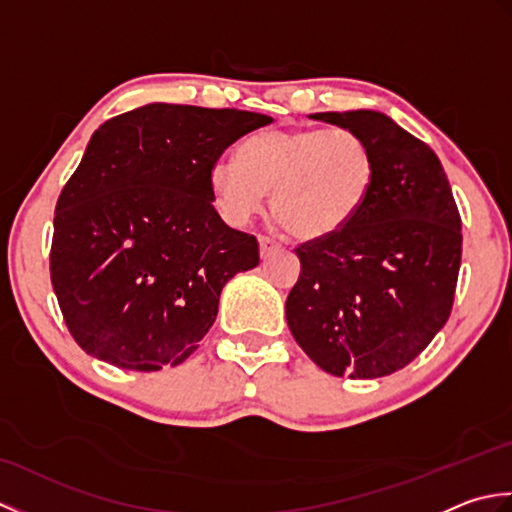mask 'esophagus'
<instances>
[{
	"label": "esophagus",
	"instance_id": "34e87169",
	"mask_svg": "<svg viewBox=\"0 0 512 512\" xmlns=\"http://www.w3.org/2000/svg\"><path fill=\"white\" fill-rule=\"evenodd\" d=\"M275 250H279V242H275L273 237H266V235H259V253L262 257L273 255Z\"/></svg>",
	"mask_w": 512,
	"mask_h": 512
}]
</instances>
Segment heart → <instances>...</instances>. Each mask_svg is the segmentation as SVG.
<instances>
[{
	"mask_svg": "<svg viewBox=\"0 0 512 512\" xmlns=\"http://www.w3.org/2000/svg\"><path fill=\"white\" fill-rule=\"evenodd\" d=\"M376 180V158L352 129H270L248 136L235 160L211 167L215 206L244 224L270 193V215L286 233L321 239L361 211Z\"/></svg>",
	"mask_w": 512,
	"mask_h": 512,
	"instance_id": "heart-1",
	"label": "heart"
}]
</instances>
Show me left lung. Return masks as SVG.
Segmentation results:
<instances>
[{
  "instance_id": "1",
  "label": "left lung",
  "mask_w": 512,
  "mask_h": 512,
  "mask_svg": "<svg viewBox=\"0 0 512 512\" xmlns=\"http://www.w3.org/2000/svg\"><path fill=\"white\" fill-rule=\"evenodd\" d=\"M312 118L361 134L376 158L365 204L339 233L301 244L288 328L323 372L380 378L409 365L447 323L462 220L438 156L389 116Z\"/></svg>"
}]
</instances>
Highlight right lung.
<instances>
[{
	"label": "right lung",
	"instance_id": "add662e5",
	"mask_svg": "<svg viewBox=\"0 0 512 512\" xmlns=\"http://www.w3.org/2000/svg\"><path fill=\"white\" fill-rule=\"evenodd\" d=\"M273 118L151 103L92 134L54 209L50 279L83 352L158 372L198 350L259 244L213 206L211 167Z\"/></svg>",
	"mask_w": 512,
	"mask_h": 512
}]
</instances>
